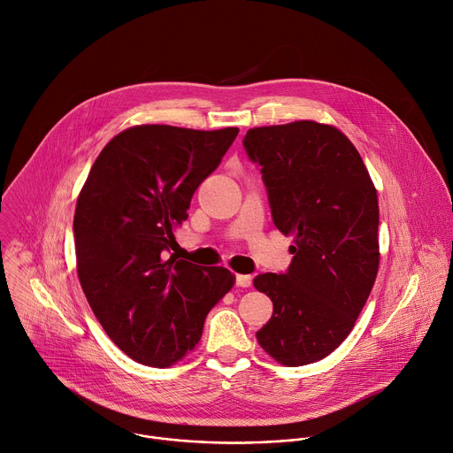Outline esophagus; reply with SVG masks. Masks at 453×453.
Masks as SVG:
<instances>
[{
  "mask_svg": "<svg viewBox=\"0 0 453 453\" xmlns=\"http://www.w3.org/2000/svg\"><path fill=\"white\" fill-rule=\"evenodd\" d=\"M236 285L242 288H249L252 285V278L249 274H236Z\"/></svg>",
  "mask_w": 453,
  "mask_h": 453,
  "instance_id": "esophagus-1",
  "label": "esophagus"
}]
</instances>
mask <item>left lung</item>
I'll list each match as a JSON object with an SVG mask.
<instances>
[{"label": "left lung", "instance_id": "obj_1", "mask_svg": "<svg viewBox=\"0 0 453 453\" xmlns=\"http://www.w3.org/2000/svg\"><path fill=\"white\" fill-rule=\"evenodd\" d=\"M243 147L262 168L274 226L294 236L288 271L252 281L274 304L256 339L287 367L313 364L351 334L374 285L376 188L355 145L334 125L254 127Z\"/></svg>", "mask_w": 453, "mask_h": 453}]
</instances>
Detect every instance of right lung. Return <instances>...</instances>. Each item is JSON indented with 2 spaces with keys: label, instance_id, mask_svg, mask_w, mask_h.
Segmentation results:
<instances>
[{
  "label": "right lung",
  "instance_id": "add662e5",
  "mask_svg": "<svg viewBox=\"0 0 453 453\" xmlns=\"http://www.w3.org/2000/svg\"><path fill=\"white\" fill-rule=\"evenodd\" d=\"M236 136V127H128L104 147L79 193L81 287L109 339L140 364L168 367L196 348L208 311L234 285L231 271L166 250Z\"/></svg>",
  "mask_w": 453,
  "mask_h": 453
}]
</instances>
